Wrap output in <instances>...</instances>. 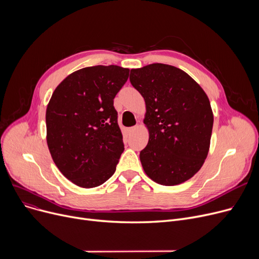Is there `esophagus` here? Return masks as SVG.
<instances>
[{"label": "esophagus", "instance_id": "esophagus-1", "mask_svg": "<svg viewBox=\"0 0 259 259\" xmlns=\"http://www.w3.org/2000/svg\"><path fill=\"white\" fill-rule=\"evenodd\" d=\"M138 129V126H133V127H130V128H128L127 129V132H128V134H131V133H133L135 130Z\"/></svg>", "mask_w": 259, "mask_h": 259}]
</instances>
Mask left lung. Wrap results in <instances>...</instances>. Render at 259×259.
<instances>
[{"mask_svg": "<svg viewBox=\"0 0 259 259\" xmlns=\"http://www.w3.org/2000/svg\"><path fill=\"white\" fill-rule=\"evenodd\" d=\"M130 81L147 108L149 142L140 153L146 174L164 186L191 179L209 152L213 113L207 94L185 71L166 64L131 69Z\"/></svg>", "mask_w": 259, "mask_h": 259, "instance_id": "1", "label": "left lung"}]
</instances>
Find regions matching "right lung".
<instances>
[{
  "instance_id": "1",
  "label": "right lung",
  "mask_w": 259,
  "mask_h": 259,
  "mask_svg": "<svg viewBox=\"0 0 259 259\" xmlns=\"http://www.w3.org/2000/svg\"><path fill=\"white\" fill-rule=\"evenodd\" d=\"M129 69L93 66L68 75L46 110L47 144L54 164L73 184L93 188L113 175L124 151L113 100Z\"/></svg>"
}]
</instances>
